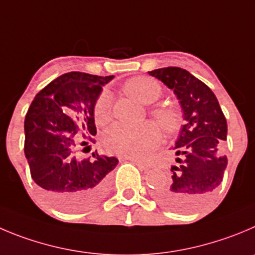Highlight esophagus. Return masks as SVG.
<instances>
[{
    "mask_svg": "<svg viewBox=\"0 0 255 255\" xmlns=\"http://www.w3.org/2000/svg\"><path fill=\"white\" fill-rule=\"evenodd\" d=\"M128 160L132 161V162L134 163V165L138 166V167L141 168V170H148V168L151 167V165H149V163H147V162H144V161L135 160V158H128Z\"/></svg>",
    "mask_w": 255,
    "mask_h": 255,
    "instance_id": "obj_1",
    "label": "esophagus"
}]
</instances>
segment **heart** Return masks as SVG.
<instances>
[{
	"label": "heart",
	"instance_id": "heart-1",
	"mask_svg": "<svg viewBox=\"0 0 255 255\" xmlns=\"http://www.w3.org/2000/svg\"><path fill=\"white\" fill-rule=\"evenodd\" d=\"M126 94L142 104H152L160 98L161 87L156 80L137 77L125 84ZM166 133L172 134L181 127V114L175 107L161 106L152 111ZM112 107L108 94L101 95L94 106V120L103 126L111 121ZM161 142V129L154 122L142 123L137 127L114 125L104 133L107 151L129 158H143Z\"/></svg>",
	"mask_w": 255,
	"mask_h": 255
}]
</instances>
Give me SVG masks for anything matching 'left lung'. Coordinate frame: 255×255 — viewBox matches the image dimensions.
I'll list each match as a JSON object with an SVG mask.
<instances>
[{
	"mask_svg": "<svg viewBox=\"0 0 255 255\" xmlns=\"http://www.w3.org/2000/svg\"><path fill=\"white\" fill-rule=\"evenodd\" d=\"M173 92L181 107L182 126L173 149L177 166L172 176L157 187L154 197L176 213L199 209L223 181L228 158L221 154L227 141L228 125L213 90L181 68L168 66L148 71Z\"/></svg>",
	"mask_w": 255,
	"mask_h": 255,
	"instance_id": "left-lung-1",
	"label": "left lung"
}]
</instances>
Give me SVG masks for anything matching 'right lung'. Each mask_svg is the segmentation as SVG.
Wrapping results in <instances>:
<instances>
[{
	"label": "right lung",
	"mask_w": 255,
	"mask_h": 255,
	"mask_svg": "<svg viewBox=\"0 0 255 255\" xmlns=\"http://www.w3.org/2000/svg\"><path fill=\"white\" fill-rule=\"evenodd\" d=\"M113 78L80 71L63 74L37 93L26 113L25 156L31 177L47 201L66 213L98 203L106 194L108 173L118 165L116 157L98 153H93V160L75 157L78 143L85 138L83 132L97 133L95 102ZM89 141L94 143L92 137Z\"/></svg>",
	"instance_id": "right-lung-1"
}]
</instances>
